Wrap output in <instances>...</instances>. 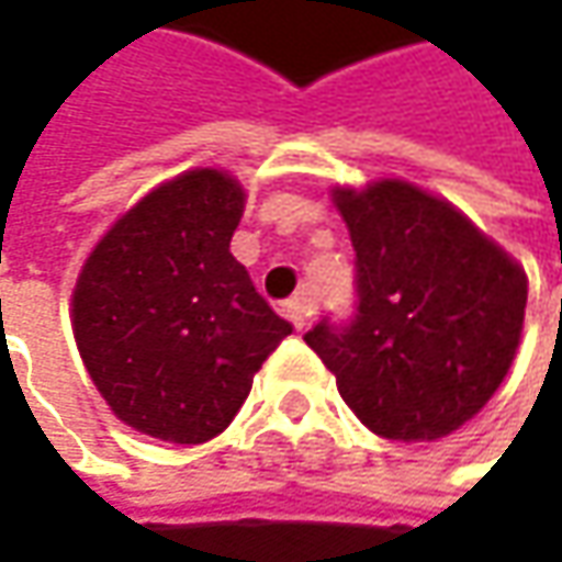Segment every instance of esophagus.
<instances>
[{"mask_svg":"<svg viewBox=\"0 0 562 562\" xmlns=\"http://www.w3.org/2000/svg\"><path fill=\"white\" fill-rule=\"evenodd\" d=\"M281 313H284V318L291 322L296 331H303V328H306V318L313 315V303H310L306 293H296V296H291V300L281 306Z\"/></svg>","mask_w":562,"mask_h":562,"instance_id":"34e87169","label":"esophagus"}]
</instances>
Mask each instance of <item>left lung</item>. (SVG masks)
<instances>
[{"mask_svg":"<svg viewBox=\"0 0 562 562\" xmlns=\"http://www.w3.org/2000/svg\"><path fill=\"white\" fill-rule=\"evenodd\" d=\"M357 249V315L303 340L387 441H438L469 422L513 366L529 281L460 209L406 181L337 187Z\"/></svg>","mask_w":562,"mask_h":562,"instance_id":"left-lung-1","label":"left lung"}]
</instances>
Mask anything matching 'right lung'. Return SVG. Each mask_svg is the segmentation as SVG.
Wrapping results in <instances>:
<instances>
[{
    "label": "right lung",
    "instance_id": "1",
    "mask_svg": "<svg viewBox=\"0 0 562 562\" xmlns=\"http://www.w3.org/2000/svg\"><path fill=\"white\" fill-rule=\"evenodd\" d=\"M240 215L231 175L184 171L121 215L80 269V359L112 413L149 438L222 435L293 331L231 256Z\"/></svg>",
    "mask_w": 562,
    "mask_h": 562
}]
</instances>
